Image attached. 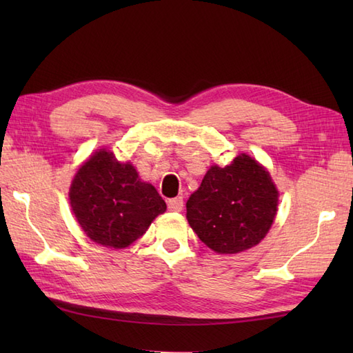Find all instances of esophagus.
Instances as JSON below:
<instances>
[{"label": "esophagus", "instance_id": "obj_1", "mask_svg": "<svg viewBox=\"0 0 353 353\" xmlns=\"http://www.w3.org/2000/svg\"><path fill=\"white\" fill-rule=\"evenodd\" d=\"M168 209L171 212H181L183 209V199L176 197V199L168 200Z\"/></svg>", "mask_w": 353, "mask_h": 353}]
</instances>
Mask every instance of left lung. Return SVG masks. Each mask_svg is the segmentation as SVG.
I'll list each match as a JSON object with an SVG mask.
<instances>
[{
  "mask_svg": "<svg viewBox=\"0 0 353 353\" xmlns=\"http://www.w3.org/2000/svg\"><path fill=\"white\" fill-rule=\"evenodd\" d=\"M277 190L268 171L241 154L224 168H209L186 201V219L197 236L216 253L256 245L272 228Z\"/></svg>",
  "mask_w": 353,
  "mask_h": 353,
  "instance_id": "1",
  "label": "left lung"
}]
</instances>
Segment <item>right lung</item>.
Returning a JSON list of instances; mask_svg holds the SVG:
<instances>
[{
    "instance_id": "add662e5",
    "label": "right lung",
    "mask_w": 353,
    "mask_h": 353,
    "mask_svg": "<svg viewBox=\"0 0 353 353\" xmlns=\"http://www.w3.org/2000/svg\"><path fill=\"white\" fill-rule=\"evenodd\" d=\"M70 201L86 235L114 249L137 241L167 209L154 186L141 182L130 163H119L108 150H100L81 165Z\"/></svg>"
}]
</instances>
